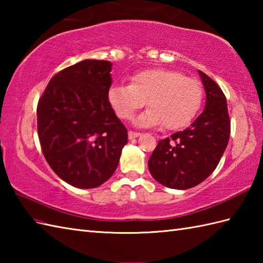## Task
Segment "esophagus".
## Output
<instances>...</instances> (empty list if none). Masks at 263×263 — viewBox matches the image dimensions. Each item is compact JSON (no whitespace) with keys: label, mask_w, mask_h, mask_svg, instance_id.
<instances>
[{"label":"esophagus","mask_w":263,"mask_h":263,"mask_svg":"<svg viewBox=\"0 0 263 263\" xmlns=\"http://www.w3.org/2000/svg\"><path fill=\"white\" fill-rule=\"evenodd\" d=\"M139 136H140V133H139V132H133V131H128V139H130V140H133V139H136V138H138Z\"/></svg>","instance_id":"esophagus-1"}]
</instances>
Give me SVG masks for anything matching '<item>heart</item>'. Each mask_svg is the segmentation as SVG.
Segmentation results:
<instances>
[{"mask_svg":"<svg viewBox=\"0 0 263 263\" xmlns=\"http://www.w3.org/2000/svg\"><path fill=\"white\" fill-rule=\"evenodd\" d=\"M200 82L175 70L149 69L132 77L131 85H114L108 103L122 120L131 119L146 102L149 109L137 119L141 126L180 130L193 121L202 103Z\"/></svg>","mask_w":263,"mask_h":263,"instance_id":"b5f03b06","label":"heart"}]
</instances>
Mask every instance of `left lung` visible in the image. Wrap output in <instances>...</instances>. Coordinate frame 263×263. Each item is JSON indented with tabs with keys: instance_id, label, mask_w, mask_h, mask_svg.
<instances>
[{
	"instance_id": "1",
	"label": "left lung",
	"mask_w": 263,
	"mask_h": 263,
	"mask_svg": "<svg viewBox=\"0 0 263 263\" xmlns=\"http://www.w3.org/2000/svg\"><path fill=\"white\" fill-rule=\"evenodd\" d=\"M205 106L185 130L160 140L148 160L150 174L161 185L186 190L203 182L219 163L228 144L231 121L224 92L199 71Z\"/></svg>"
}]
</instances>
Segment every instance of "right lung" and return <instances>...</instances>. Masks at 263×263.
Instances as JSON below:
<instances>
[{
	"label": "right lung",
	"mask_w": 263,
	"mask_h": 263,
	"mask_svg": "<svg viewBox=\"0 0 263 263\" xmlns=\"http://www.w3.org/2000/svg\"><path fill=\"white\" fill-rule=\"evenodd\" d=\"M109 61L85 60L55 74L37 106V128L48 165L79 189L114 174L127 130L108 103Z\"/></svg>",
	"instance_id": "1"
}]
</instances>
